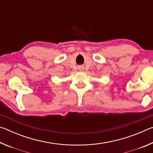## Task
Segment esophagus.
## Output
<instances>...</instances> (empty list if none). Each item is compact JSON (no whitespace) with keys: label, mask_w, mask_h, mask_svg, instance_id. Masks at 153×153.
I'll return each mask as SVG.
<instances>
[{"label":"esophagus","mask_w":153,"mask_h":153,"mask_svg":"<svg viewBox=\"0 0 153 153\" xmlns=\"http://www.w3.org/2000/svg\"><path fill=\"white\" fill-rule=\"evenodd\" d=\"M79 69H82V68H79Z\"/></svg>","instance_id":"1"}]
</instances>
